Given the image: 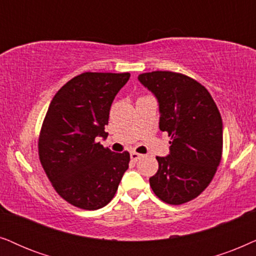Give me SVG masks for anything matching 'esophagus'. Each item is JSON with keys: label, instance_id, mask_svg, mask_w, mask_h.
Returning <instances> with one entry per match:
<instances>
[{"label": "esophagus", "instance_id": "34e87169", "mask_svg": "<svg viewBox=\"0 0 256 256\" xmlns=\"http://www.w3.org/2000/svg\"><path fill=\"white\" fill-rule=\"evenodd\" d=\"M130 156H131V159L134 160V162H138L139 159L142 158V154H139V153H137V152H134V151H132L131 153H130Z\"/></svg>", "mask_w": 256, "mask_h": 256}]
</instances>
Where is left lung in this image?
<instances>
[{
  "instance_id": "obj_1",
  "label": "left lung",
  "mask_w": 256,
  "mask_h": 256,
  "mask_svg": "<svg viewBox=\"0 0 256 256\" xmlns=\"http://www.w3.org/2000/svg\"><path fill=\"white\" fill-rule=\"evenodd\" d=\"M159 104V128L171 137L170 154L156 156L150 186L164 202L182 205L202 194L222 156V119L212 96L193 78L172 71L140 74Z\"/></svg>"
}]
</instances>
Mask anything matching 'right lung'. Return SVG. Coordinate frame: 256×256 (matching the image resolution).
Returning a JSON list of instances; mask_svg holds the SVG:
<instances>
[{
  "label": "right lung",
  "instance_id": "add662e5",
  "mask_svg": "<svg viewBox=\"0 0 256 256\" xmlns=\"http://www.w3.org/2000/svg\"><path fill=\"white\" fill-rule=\"evenodd\" d=\"M131 74L84 72L70 80L51 100L40 128L38 154L56 192L82 210L106 206L128 168L130 153L105 148V125L116 94Z\"/></svg>",
  "mask_w": 256,
  "mask_h": 256
}]
</instances>
